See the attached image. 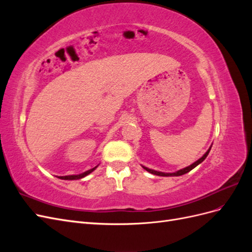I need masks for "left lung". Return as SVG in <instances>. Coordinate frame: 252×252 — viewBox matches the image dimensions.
Returning a JSON list of instances; mask_svg holds the SVG:
<instances>
[{"label": "left lung", "mask_w": 252, "mask_h": 252, "mask_svg": "<svg viewBox=\"0 0 252 252\" xmlns=\"http://www.w3.org/2000/svg\"><path fill=\"white\" fill-rule=\"evenodd\" d=\"M210 149H211V147L206 151V154L202 157V158H200L199 159H197V161H195L193 164H191V165H189L188 167H185V168H183V169H180V170H178V171H175V172H172V173H166V172H161V171H157V170H154V169H149V168H147V167H145V166H143V168L146 170V171H148V172H150V173H152V174H156V175H159V177H179V175H183V174H185V173H187V172H189L190 170H192L194 167H196L197 165L199 164H201L204 159L207 158V156H208V154H209V151H210Z\"/></svg>", "instance_id": "obj_1"}]
</instances>
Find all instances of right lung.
<instances>
[{
	"instance_id": "obj_1",
	"label": "right lung",
	"mask_w": 252,
	"mask_h": 252,
	"mask_svg": "<svg viewBox=\"0 0 252 252\" xmlns=\"http://www.w3.org/2000/svg\"><path fill=\"white\" fill-rule=\"evenodd\" d=\"M97 166H95V167H94L93 169H89V170H87V171H85V172H83V173H80V174H73V175H65V177H58L59 179H62V180H80V179H83L84 177H86V175H88L89 173H91L93 172L95 168H96Z\"/></svg>"
}]
</instances>
